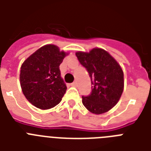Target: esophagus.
<instances>
[{
    "label": "esophagus",
    "mask_w": 151,
    "mask_h": 151,
    "mask_svg": "<svg viewBox=\"0 0 151 151\" xmlns=\"http://www.w3.org/2000/svg\"><path fill=\"white\" fill-rule=\"evenodd\" d=\"M71 86H73V87H76V86H77V82H76V81H74V82H73V83H71Z\"/></svg>",
    "instance_id": "esophagus-1"
}]
</instances>
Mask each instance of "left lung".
I'll return each mask as SVG.
<instances>
[{
    "instance_id": "1",
    "label": "left lung",
    "mask_w": 151,
    "mask_h": 151,
    "mask_svg": "<svg viewBox=\"0 0 151 151\" xmlns=\"http://www.w3.org/2000/svg\"><path fill=\"white\" fill-rule=\"evenodd\" d=\"M80 63L87 70L92 82L89 96H82V103L90 112L100 114L112 109L124 89V73L117 62L102 48L89 52H76Z\"/></svg>"
}]
</instances>
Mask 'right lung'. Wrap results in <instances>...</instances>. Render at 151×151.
Segmentation results:
<instances>
[{
    "label": "right lung",
    "mask_w": 151,
    "mask_h": 151,
    "mask_svg": "<svg viewBox=\"0 0 151 151\" xmlns=\"http://www.w3.org/2000/svg\"><path fill=\"white\" fill-rule=\"evenodd\" d=\"M54 45L41 47L28 57L20 70V85L29 103L41 110L59 104L66 91L59 65L66 55Z\"/></svg>",
    "instance_id": "1"
}]
</instances>
